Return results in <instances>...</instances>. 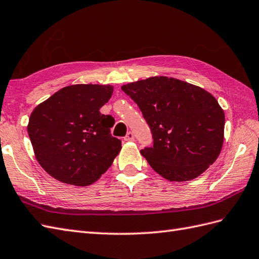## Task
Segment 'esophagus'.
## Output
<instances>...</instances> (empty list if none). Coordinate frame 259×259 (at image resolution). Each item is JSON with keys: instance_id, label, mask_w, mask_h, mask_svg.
<instances>
[{"instance_id": "1", "label": "esophagus", "mask_w": 259, "mask_h": 259, "mask_svg": "<svg viewBox=\"0 0 259 259\" xmlns=\"http://www.w3.org/2000/svg\"><path fill=\"white\" fill-rule=\"evenodd\" d=\"M124 141H134L135 140V135H134V132H128L127 134V136H125L124 138Z\"/></svg>"}]
</instances>
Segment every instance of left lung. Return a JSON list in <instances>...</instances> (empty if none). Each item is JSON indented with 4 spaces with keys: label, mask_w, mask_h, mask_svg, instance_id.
Listing matches in <instances>:
<instances>
[{
    "label": "left lung",
    "mask_w": 259,
    "mask_h": 259,
    "mask_svg": "<svg viewBox=\"0 0 259 259\" xmlns=\"http://www.w3.org/2000/svg\"><path fill=\"white\" fill-rule=\"evenodd\" d=\"M153 138L141 150L150 166L170 182L198 177L214 163L224 138V112L210 93L181 79L154 76L123 85Z\"/></svg>",
    "instance_id": "8db88e82"
}]
</instances>
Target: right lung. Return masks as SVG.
Here are the masks:
<instances>
[{
	"label": "right lung",
	"mask_w": 259,
	"mask_h": 259,
	"mask_svg": "<svg viewBox=\"0 0 259 259\" xmlns=\"http://www.w3.org/2000/svg\"><path fill=\"white\" fill-rule=\"evenodd\" d=\"M114 88L66 86L31 112L28 135L38 163L56 180L88 186L107 170L121 149L112 137L115 119L101 114Z\"/></svg>",
	"instance_id": "right-lung-1"
}]
</instances>
